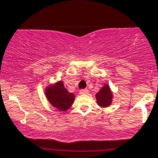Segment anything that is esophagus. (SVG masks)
<instances>
[{
    "instance_id": "esophagus-1",
    "label": "esophagus",
    "mask_w": 158,
    "mask_h": 158,
    "mask_svg": "<svg viewBox=\"0 0 158 158\" xmlns=\"http://www.w3.org/2000/svg\"><path fill=\"white\" fill-rule=\"evenodd\" d=\"M80 94H88V90L87 89H82L80 90Z\"/></svg>"
}]
</instances>
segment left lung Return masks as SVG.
Instances as JSON below:
<instances>
[{"label": "left lung", "instance_id": "8db88e82", "mask_svg": "<svg viewBox=\"0 0 158 158\" xmlns=\"http://www.w3.org/2000/svg\"><path fill=\"white\" fill-rule=\"evenodd\" d=\"M97 104L101 107H107L110 105L113 100V94L108 84H106L96 95Z\"/></svg>", "mask_w": 158, "mask_h": 158}]
</instances>
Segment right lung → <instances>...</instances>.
<instances>
[{"instance_id":"right-lung-1","label":"right lung","mask_w":158,"mask_h":158,"mask_svg":"<svg viewBox=\"0 0 158 158\" xmlns=\"http://www.w3.org/2000/svg\"><path fill=\"white\" fill-rule=\"evenodd\" d=\"M45 96L49 103L60 111L68 110L74 100V95L68 92L62 81L45 88Z\"/></svg>"}]
</instances>
